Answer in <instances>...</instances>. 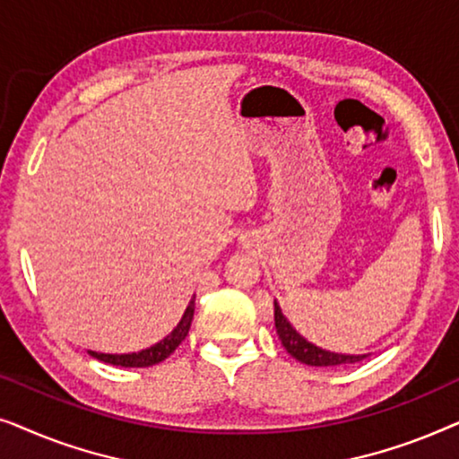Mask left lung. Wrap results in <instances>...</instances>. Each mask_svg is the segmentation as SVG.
Here are the masks:
<instances>
[{
	"mask_svg": "<svg viewBox=\"0 0 459 459\" xmlns=\"http://www.w3.org/2000/svg\"><path fill=\"white\" fill-rule=\"evenodd\" d=\"M273 317H275V330L284 349L290 353L294 359L307 366H317V368H330V366H344V363H355L366 359L368 355H342V353H332L317 344L307 341L305 336H300L297 330L292 328V324L288 322L284 313H281L278 300L273 303Z\"/></svg>",
	"mask_w": 459,
	"mask_h": 459,
	"instance_id": "8db88e82",
	"label": "left lung"
}]
</instances>
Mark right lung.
<instances>
[{"mask_svg": "<svg viewBox=\"0 0 459 459\" xmlns=\"http://www.w3.org/2000/svg\"><path fill=\"white\" fill-rule=\"evenodd\" d=\"M194 299L196 297H192L190 305H187L184 311V317H181V322L178 325H175V330L171 332V334L162 338L160 342L152 344V347L137 351V353H125V355L96 353V351H87V353H90L91 357H96V359H100V361L110 363V366H121V368H150V366H156V363L165 361L167 357L179 347L181 341L187 336V332H190L192 317H194Z\"/></svg>", "mask_w": 459, "mask_h": 459, "instance_id": "right-lung-1", "label": "right lung"}]
</instances>
